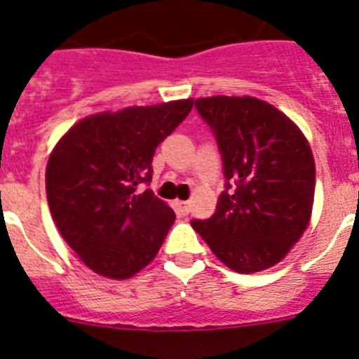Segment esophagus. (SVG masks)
Listing matches in <instances>:
<instances>
[{
    "instance_id": "esophagus-1",
    "label": "esophagus",
    "mask_w": 359,
    "mask_h": 359,
    "mask_svg": "<svg viewBox=\"0 0 359 359\" xmlns=\"http://www.w3.org/2000/svg\"><path fill=\"white\" fill-rule=\"evenodd\" d=\"M174 210L180 215H187L190 212L189 201H174Z\"/></svg>"
}]
</instances>
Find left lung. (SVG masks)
<instances>
[{"mask_svg":"<svg viewBox=\"0 0 359 359\" xmlns=\"http://www.w3.org/2000/svg\"><path fill=\"white\" fill-rule=\"evenodd\" d=\"M223 156L226 190L192 228L237 273L278 264L309 226L315 158L297 123L255 97L196 98ZM232 185H229V182Z\"/></svg>","mask_w":359,"mask_h":359,"instance_id":"obj_1","label":"left lung"}]
</instances>
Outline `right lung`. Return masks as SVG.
<instances>
[{"instance_id":"add662e5","label":"right lung","mask_w":359,"mask_h":359,"mask_svg":"<svg viewBox=\"0 0 359 359\" xmlns=\"http://www.w3.org/2000/svg\"><path fill=\"white\" fill-rule=\"evenodd\" d=\"M192 106L194 98H183L102 111L79 120L50 152V214L95 273L126 280L156 257L176 215L140 185L151 182L156 147Z\"/></svg>"}]
</instances>
